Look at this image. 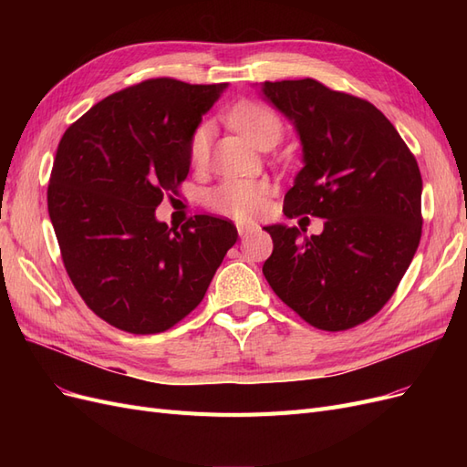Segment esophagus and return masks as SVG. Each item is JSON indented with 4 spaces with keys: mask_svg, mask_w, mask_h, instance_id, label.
<instances>
[{
    "mask_svg": "<svg viewBox=\"0 0 467 467\" xmlns=\"http://www.w3.org/2000/svg\"><path fill=\"white\" fill-rule=\"evenodd\" d=\"M255 230H257V223H242V222L237 223V234L242 237L251 234V232H255Z\"/></svg>",
    "mask_w": 467,
    "mask_h": 467,
    "instance_id": "1",
    "label": "esophagus"
}]
</instances>
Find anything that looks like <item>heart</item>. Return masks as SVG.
Listing matches in <instances>:
<instances>
[{"instance_id":"heart-1","label":"heart","mask_w":467,"mask_h":467,"mask_svg":"<svg viewBox=\"0 0 467 467\" xmlns=\"http://www.w3.org/2000/svg\"><path fill=\"white\" fill-rule=\"evenodd\" d=\"M230 122L247 136L253 144L261 146L268 138H280L282 124L271 109L259 103H239L230 112ZM212 138V124L201 122L189 140V160L194 167L204 163ZM268 185L257 179H230L208 192V206L223 216L249 220L261 214L266 206Z\"/></svg>"}]
</instances>
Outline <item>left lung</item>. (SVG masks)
Instances as JSON below:
<instances>
[{"label":"left lung","instance_id":"obj_1","mask_svg":"<svg viewBox=\"0 0 467 467\" xmlns=\"http://www.w3.org/2000/svg\"><path fill=\"white\" fill-rule=\"evenodd\" d=\"M261 91L302 142L304 167L285 196V214L325 218L312 237L266 225L273 255L263 275L309 325L350 329L384 307L415 257L422 225L417 160L364 99L312 78L265 81Z\"/></svg>","mask_w":467,"mask_h":467}]
</instances>
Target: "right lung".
I'll list each match as a JSON object with an SVG mask.
<instances>
[{"instance_id":"1","label":"right lung","mask_w":467,"mask_h":467,"mask_svg":"<svg viewBox=\"0 0 467 467\" xmlns=\"http://www.w3.org/2000/svg\"><path fill=\"white\" fill-rule=\"evenodd\" d=\"M228 83L155 78L112 93L64 132L48 214L89 309L134 335L161 333L199 306L237 242L230 220L155 218L189 175V140Z\"/></svg>"}]
</instances>
